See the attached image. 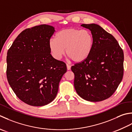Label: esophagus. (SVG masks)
Wrapping results in <instances>:
<instances>
[{"label": "esophagus", "instance_id": "1", "mask_svg": "<svg viewBox=\"0 0 132 132\" xmlns=\"http://www.w3.org/2000/svg\"><path fill=\"white\" fill-rule=\"evenodd\" d=\"M67 70H70L71 69V66L69 65V64H67Z\"/></svg>", "mask_w": 132, "mask_h": 132}]
</instances>
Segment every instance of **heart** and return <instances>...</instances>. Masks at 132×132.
Instances as JSON below:
<instances>
[{"instance_id":"1","label":"heart","mask_w":132,"mask_h":132,"mask_svg":"<svg viewBox=\"0 0 132 132\" xmlns=\"http://www.w3.org/2000/svg\"><path fill=\"white\" fill-rule=\"evenodd\" d=\"M93 42V36L89 31L69 28L59 31L56 39L50 40L48 45L51 55L56 60H60L65 49L69 59L75 63H80L90 55Z\"/></svg>"}]
</instances>
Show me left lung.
<instances>
[{
    "mask_svg": "<svg viewBox=\"0 0 132 132\" xmlns=\"http://www.w3.org/2000/svg\"><path fill=\"white\" fill-rule=\"evenodd\" d=\"M89 29L94 42L90 55L81 63L72 66L74 87L84 100L98 102L111 97L121 82L123 52L111 34L96 24H82Z\"/></svg>",
    "mask_w": 132,
    "mask_h": 132,
    "instance_id": "obj_1",
    "label": "left lung"
}]
</instances>
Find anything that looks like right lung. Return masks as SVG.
I'll return each mask as SVG.
<instances>
[{
    "instance_id": "1",
    "label": "right lung",
    "mask_w": 132,
    "mask_h": 132,
    "mask_svg": "<svg viewBox=\"0 0 132 132\" xmlns=\"http://www.w3.org/2000/svg\"><path fill=\"white\" fill-rule=\"evenodd\" d=\"M55 30L42 24L21 32L8 51L7 77L18 97L41 106L55 98L66 64L53 58L48 45Z\"/></svg>"
}]
</instances>
